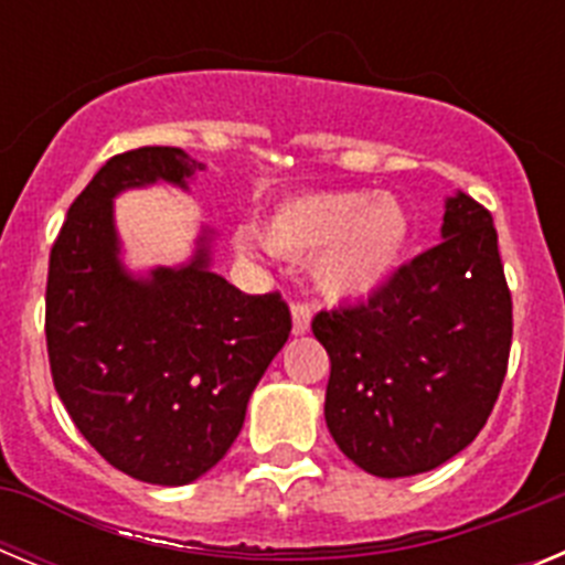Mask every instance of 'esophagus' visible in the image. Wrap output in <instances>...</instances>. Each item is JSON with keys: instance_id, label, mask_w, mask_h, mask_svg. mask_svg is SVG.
<instances>
[{"instance_id": "obj_1", "label": "esophagus", "mask_w": 565, "mask_h": 565, "mask_svg": "<svg viewBox=\"0 0 565 565\" xmlns=\"http://www.w3.org/2000/svg\"><path fill=\"white\" fill-rule=\"evenodd\" d=\"M311 331V308L308 306H294L291 308V333L294 337H302V333Z\"/></svg>"}]
</instances>
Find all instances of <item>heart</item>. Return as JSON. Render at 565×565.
<instances>
[{
	"instance_id": "b5f03b06",
	"label": "heart",
	"mask_w": 565,
	"mask_h": 565,
	"mask_svg": "<svg viewBox=\"0 0 565 565\" xmlns=\"http://www.w3.org/2000/svg\"><path fill=\"white\" fill-rule=\"evenodd\" d=\"M266 238L234 232L246 257L291 254L313 258V286L328 299H362L387 286L411 239V217L391 194L313 192L279 203L266 221Z\"/></svg>"
}]
</instances>
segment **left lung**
I'll list each match as a JSON object with an SVG mask.
<instances>
[{
    "label": "left lung",
    "mask_w": 565,
    "mask_h": 565,
    "mask_svg": "<svg viewBox=\"0 0 565 565\" xmlns=\"http://www.w3.org/2000/svg\"><path fill=\"white\" fill-rule=\"evenodd\" d=\"M311 328L331 356L326 422L344 456L379 478L450 461L495 407L512 344L492 214L447 194L436 248L367 306L322 311Z\"/></svg>",
    "instance_id": "1"
}]
</instances>
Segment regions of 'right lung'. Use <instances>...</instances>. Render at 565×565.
Masks as SVG:
<instances>
[{
  "label": "right lung",
  "instance_id": "obj_1",
  "mask_svg": "<svg viewBox=\"0 0 565 565\" xmlns=\"http://www.w3.org/2000/svg\"><path fill=\"white\" fill-rule=\"evenodd\" d=\"M206 163L178 147L115 154L67 212L47 271V353L70 418L129 478L183 487L243 430L254 387L291 333L279 294L252 297L214 271L201 226L178 266L129 268L115 198L158 183L189 192Z\"/></svg>",
  "mask_w": 565,
  "mask_h": 565
}]
</instances>
